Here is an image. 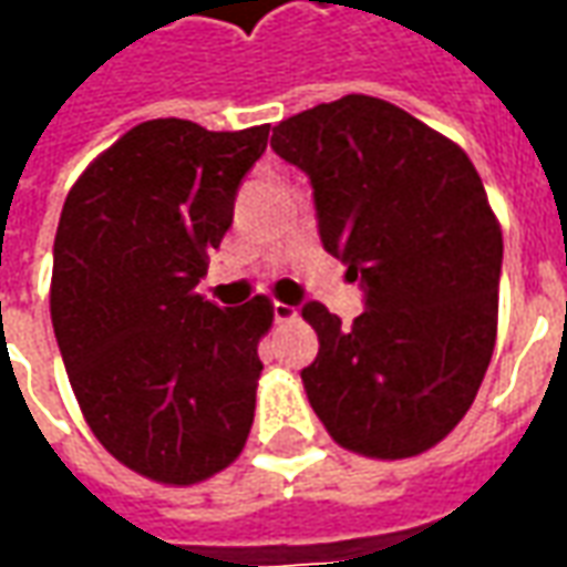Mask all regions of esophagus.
Segmentation results:
<instances>
[{"label": "esophagus", "instance_id": "obj_1", "mask_svg": "<svg viewBox=\"0 0 567 567\" xmlns=\"http://www.w3.org/2000/svg\"><path fill=\"white\" fill-rule=\"evenodd\" d=\"M272 319L276 321H295L297 319V309L295 307H288V303H272Z\"/></svg>", "mask_w": 567, "mask_h": 567}]
</instances>
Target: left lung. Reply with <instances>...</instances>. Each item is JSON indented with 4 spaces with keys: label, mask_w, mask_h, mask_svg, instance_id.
<instances>
[{
    "label": "left lung",
    "mask_w": 567,
    "mask_h": 567,
    "mask_svg": "<svg viewBox=\"0 0 567 567\" xmlns=\"http://www.w3.org/2000/svg\"><path fill=\"white\" fill-rule=\"evenodd\" d=\"M270 145L309 175L321 246L364 288L349 328L303 307L319 333L300 370L309 404L346 450H431L474 404L498 331L504 243L474 163L364 93L288 117Z\"/></svg>",
    "instance_id": "1"
}]
</instances>
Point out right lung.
<instances>
[{
    "label": "right lung",
    "mask_w": 567,
    "mask_h": 567,
    "mask_svg": "<svg viewBox=\"0 0 567 567\" xmlns=\"http://www.w3.org/2000/svg\"><path fill=\"white\" fill-rule=\"evenodd\" d=\"M270 124L212 133L157 117L124 133L69 190L51 321L87 425L130 471L190 486L243 452L272 307L197 295Z\"/></svg>",
    "instance_id": "obj_1"
}]
</instances>
